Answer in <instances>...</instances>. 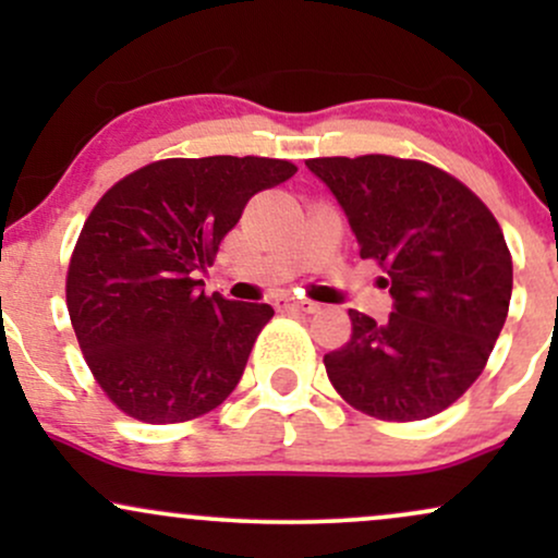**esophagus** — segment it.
I'll use <instances>...</instances> for the list:
<instances>
[{"instance_id":"1","label":"esophagus","mask_w":558,"mask_h":558,"mask_svg":"<svg viewBox=\"0 0 558 558\" xmlns=\"http://www.w3.org/2000/svg\"><path fill=\"white\" fill-rule=\"evenodd\" d=\"M275 306H278V310H283V312H304V315H312V312L319 310L315 301H310V299H296V296H280V299H275Z\"/></svg>"}]
</instances>
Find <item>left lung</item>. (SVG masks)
<instances>
[{
	"mask_svg": "<svg viewBox=\"0 0 558 558\" xmlns=\"http://www.w3.org/2000/svg\"><path fill=\"white\" fill-rule=\"evenodd\" d=\"M349 217L362 259L386 272V323L349 310L351 338L325 354L332 388L369 417L427 420L488 364L511 299L504 230L475 191L422 159H306Z\"/></svg>",
	"mask_w": 558,
	"mask_h": 558,
	"instance_id": "obj_1",
	"label": "left lung"
}]
</instances>
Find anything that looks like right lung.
I'll use <instances>...</instances> for the list:
<instances>
[{
    "instance_id": "right-lung-1",
    "label": "right lung",
    "mask_w": 558,
    "mask_h": 558,
    "mask_svg": "<svg viewBox=\"0 0 558 558\" xmlns=\"http://www.w3.org/2000/svg\"><path fill=\"white\" fill-rule=\"evenodd\" d=\"M299 168L270 157H172L120 178L83 222L68 265L70 323L120 412L172 425L239 386L270 304L198 291L254 194Z\"/></svg>"
}]
</instances>
